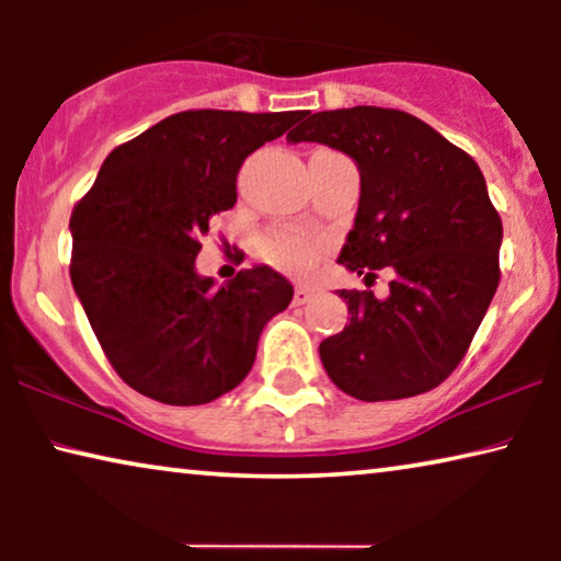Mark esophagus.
Wrapping results in <instances>:
<instances>
[{"instance_id": "34e87169", "label": "esophagus", "mask_w": 561, "mask_h": 561, "mask_svg": "<svg viewBox=\"0 0 561 561\" xmlns=\"http://www.w3.org/2000/svg\"><path fill=\"white\" fill-rule=\"evenodd\" d=\"M311 296H313V290H311V288L298 286V288H296V294H294V306H304L306 301H311Z\"/></svg>"}]
</instances>
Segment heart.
<instances>
[{
	"label": "heart",
	"instance_id": "b5f03b06",
	"mask_svg": "<svg viewBox=\"0 0 561 561\" xmlns=\"http://www.w3.org/2000/svg\"><path fill=\"white\" fill-rule=\"evenodd\" d=\"M321 252H324V242L296 229L271 232L260 242V255L290 275H309L317 267Z\"/></svg>",
	"mask_w": 561,
	"mask_h": 561
}]
</instances>
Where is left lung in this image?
Instances as JSON below:
<instances>
[{
  "instance_id": "left-lung-1",
  "label": "left lung",
  "mask_w": 561,
  "mask_h": 561,
  "mask_svg": "<svg viewBox=\"0 0 561 561\" xmlns=\"http://www.w3.org/2000/svg\"><path fill=\"white\" fill-rule=\"evenodd\" d=\"M288 142H321L357 163L359 206L340 252L344 267L393 273L390 294L340 290L350 324L319 344L340 390L359 401L426 393L462 363L501 265L503 221L478 163L401 110L301 114Z\"/></svg>"
}]
</instances>
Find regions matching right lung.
I'll return each mask as SVG.
<instances>
[{"instance_id": "right-lung-1", "label": "right lung", "mask_w": 561, "mask_h": 561, "mask_svg": "<svg viewBox=\"0 0 561 561\" xmlns=\"http://www.w3.org/2000/svg\"><path fill=\"white\" fill-rule=\"evenodd\" d=\"M301 112L191 110L114 148L71 214V283L129 388L202 405L240 386L294 286L267 265L214 286L196 273L214 214L237 202L244 158Z\"/></svg>"}]
</instances>
